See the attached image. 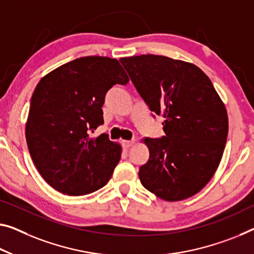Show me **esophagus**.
Here are the masks:
<instances>
[{
	"mask_svg": "<svg viewBox=\"0 0 254 254\" xmlns=\"http://www.w3.org/2000/svg\"><path fill=\"white\" fill-rule=\"evenodd\" d=\"M123 146L126 147V149H128V147H130L132 144H134V140H123Z\"/></svg>",
	"mask_w": 254,
	"mask_h": 254,
	"instance_id": "obj_1",
	"label": "esophagus"
}]
</instances>
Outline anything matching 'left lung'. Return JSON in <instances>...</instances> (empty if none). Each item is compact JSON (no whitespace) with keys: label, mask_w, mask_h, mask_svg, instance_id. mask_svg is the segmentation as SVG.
Returning <instances> with one entry per match:
<instances>
[{"label":"left lung","mask_w":254,"mask_h":254,"mask_svg":"<svg viewBox=\"0 0 254 254\" xmlns=\"http://www.w3.org/2000/svg\"><path fill=\"white\" fill-rule=\"evenodd\" d=\"M130 80L165 136L144 139L150 151L138 176L147 190L181 201L203 189L216 173L228 134L227 111L211 80L189 62L154 54L122 58Z\"/></svg>","instance_id":"8db88e82"}]
</instances>
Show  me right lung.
I'll use <instances>...</instances> for the list:
<instances>
[{
  "label": "right lung",
  "instance_id": "obj_1",
  "mask_svg": "<svg viewBox=\"0 0 254 254\" xmlns=\"http://www.w3.org/2000/svg\"><path fill=\"white\" fill-rule=\"evenodd\" d=\"M129 78L118 60L84 57L43 77L32 95L26 139L38 173L62 194L84 195L103 187L119 162L122 147L107 135L102 105L114 85Z\"/></svg>",
  "mask_w": 254,
  "mask_h": 254
}]
</instances>
